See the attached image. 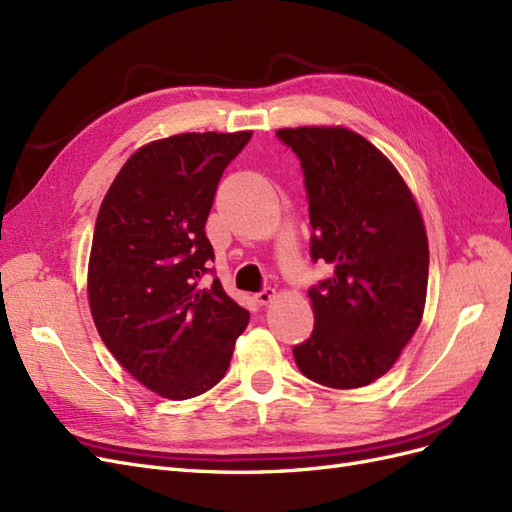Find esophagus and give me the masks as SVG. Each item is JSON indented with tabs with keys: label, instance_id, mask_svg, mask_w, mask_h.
<instances>
[{
	"label": "esophagus",
	"instance_id": "esophagus-1",
	"mask_svg": "<svg viewBox=\"0 0 512 512\" xmlns=\"http://www.w3.org/2000/svg\"><path fill=\"white\" fill-rule=\"evenodd\" d=\"M275 297H277V290H275V288H265V290L256 292V301H258L260 305H269Z\"/></svg>",
	"mask_w": 512,
	"mask_h": 512
}]
</instances>
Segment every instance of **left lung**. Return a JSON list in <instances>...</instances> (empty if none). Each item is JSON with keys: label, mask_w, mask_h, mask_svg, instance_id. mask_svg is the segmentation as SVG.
<instances>
[{"label": "left lung", "mask_w": 512, "mask_h": 512, "mask_svg": "<svg viewBox=\"0 0 512 512\" xmlns=\"http://www.w3.org/2000/svg\"><path fill=\"white\" fill-rule=\"evenodd\" d=\"M297 153L309 198L312 258L333 277L309 290L314 331L292 354L301 374L331 389L382 378L423 320L429 243L404 177L344 126L277 130Z\"/></svg>", "instance_id": "obj_1"}]
</instances>
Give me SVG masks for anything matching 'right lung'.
Masks as SVG:
<instances>
[{"label": "right lung", "mask_w": 512, "mask_h": 512, "mask_svg": "<svg viewBox=\"0 0 512 512\" xmlns=\"http://www.w3.org/2000/svg\"><path fill=\"white\" fill-rule=\"evenodd\" d=\"M243 132H185L136 149L108 188L87 267L104 346L149 391L190 399L218 384L250 312L218 277L205 222Z\"/></svg>", "instance_id": "add662e5"}]
</instances>
